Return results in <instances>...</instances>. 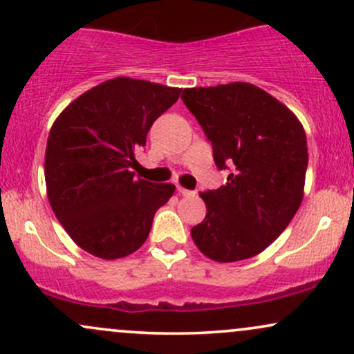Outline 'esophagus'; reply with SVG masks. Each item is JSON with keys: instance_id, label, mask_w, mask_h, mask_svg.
Here are the masks:
<instances>
[{"instance_id": "1", "label": "esophagus", "mask_w": 354, "mask_h": 354, "mask_svg": "<svg viewBox=\"0 0 354 354\" xmlns=\"http://www.w3.org/2000/svg\"><path fill=\"white\" fill-rule=\"evenodd\" d=\"M178 191H180V194H183V196H194V191L185 189L183 186H178Z\"/></svg>"}]
</instances>
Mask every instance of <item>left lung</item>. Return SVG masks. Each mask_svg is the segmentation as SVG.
<instances>
[{
    "instance_id": "1",
    "label": "left lung",
    "mask_w": 354,
    "mask_h": 354,
    "mask_svg": "<svg viewBox=\"0 0 354 354\" xmlns=\"http://www.w3.org/2000/svg\"><path fill=\"white\" fill-rule=\"evenodd\" d=\"M181 100L213 145L218 168H231L225 186L200 193L206 216L191 238L213 261L253 258L283 233L303 201V124L281 101L243 81L186 88Z\"/></svg>"
}]
</instances>
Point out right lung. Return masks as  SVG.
I'll return each instance as SVG.
<instances>
[{
	"instance_id": "obj_1",
	"label": "right lung",
	"mask_w": 354,
	"mask_h": 354,
	"mask_svg": "<svg viewBox=\"0 0 354 354\" xmlns=\"http://www.w3.org/2000/svg\"><path fill=\"white\" fill-rule=\"evenodd\" d=\"M181 88L146 80H108L71 101L51 126L44 180L53 213L73 241L101 259L143 246L171 183L135 178V153Z\"/></svg>"
}]
</instances>
